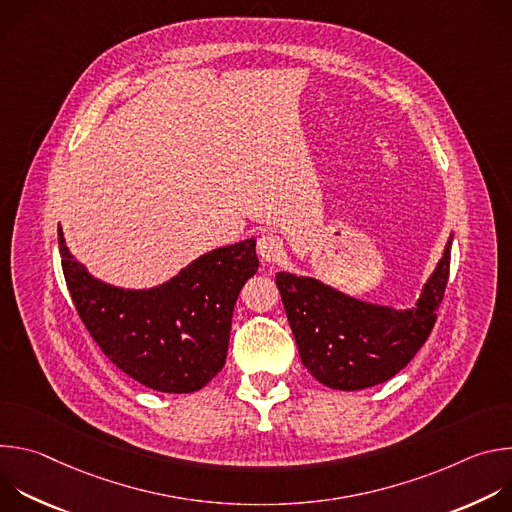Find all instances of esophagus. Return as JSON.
<instances>
[{
  "mask_svg": "<svg viewBox=\"0 0 512 512\" xmlns=\"http://www.w3.org/2000/svg\"><path fill=\"white\" fill-rule=\"evenodd\" d=\"M257 253L261 255L263 261L273 263V261H277L281 257L283 243H281V239L275 233H263L257 239Z\"/></svg>",
  "mask_w": 512,
  "mask_h": 512,
  "instance_id": "esophagus-1",
  "label": "esophagus"
}]
</instances>
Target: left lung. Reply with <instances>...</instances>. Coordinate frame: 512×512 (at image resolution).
<instances>
[{"mask_svg":"<svg viewBox=\"0 0 512 512\" xmlns=\"http://www.w3.org/2000/svg\"><path fill=\"white\" fill-rule=\"evenodd\" d=\"M452 237L409 310L352 298L314 277L277 273L304 367L322 385L360 391L395 377L425 344L450 275Z\"/></svg>","mask_w":512,"mask_h":512,"instance_id":"obj_1","label":"left lung"}]
</instances>
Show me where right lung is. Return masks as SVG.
Wrapping results in <instances>:
<instances>
[{"label":"right lung","instance_id":"right-lung-1","mask_svg":"<svg viewBox=\"0 0 512 512\" xmlns=\"http://www.w3.org/2000/svg\"><path fill=\"white\" fill-rule=\"evenodd\" d=\"M58 249L83 324L125 375L160 393H192L225 367L239 291L259 267L255 239L204 253L150 289L93 277L60 227Z\"/></svg>","mask_w":512,"mask_h":512}]
</instances>
